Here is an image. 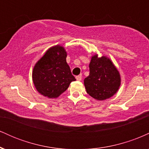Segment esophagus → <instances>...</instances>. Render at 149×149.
Listing matches in <instances>:
<instances>
[{"mask_svg": "<svg viewBox=\"0 0 149 149\" xmlns=\"http://www.w3.org/2000/svg\"><path fill=\"white\" fill-rule=\"evenodd\" d=\"M76 78L77 80H78V81H80V80H82V76H81V75H80V76H76Z\"/></svg>", "mask_w": 149, "mask_h": 149, "instance_id": "esophagus-1", "label": "esophagus"}]
</instances>
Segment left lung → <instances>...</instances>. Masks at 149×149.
Returning a JSON list of instances; mask_svg holds the SVG:
<instances>
[{"label":"left lung","instance_id":"obj_1","mask_svg":"<svg viewBox=\"0 0 149 149\" xmlns=\"http://www.w3.org/2000/svg\"><path fill=\"white\" fill-rule=\"evenodd\" d=\"M90 74L84 79L86 91L96 100L111 98L119 90L121 78L118 70L107 56L92 55L89 64Z\"/></svg>","mask_w":149,"mask_h":149}]
</instances>
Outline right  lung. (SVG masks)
<instances>
[{
	"label": "right lung",
	"instance_id": "right-lung-1",
	"mask_svg": "<svg viewBox=\"0 0 149 149\" xmlns=\"http://www.w3.org/2000/svg\"><path fill=\"white\" fill-rule=\"evenodd\" d=\"M67 52L63 46H52L36 63L32 71V80L40 95L49 99L59 97L75 81L66 62Z\"/></svg>",
	"mask_w": 149,
	"mask_h": 149
}]
</instances>
